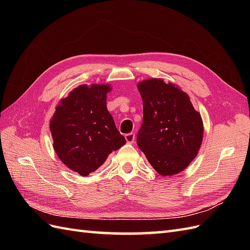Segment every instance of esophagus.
I'll list each match as a JSON object with an SVG mask.
<instances>
[{
  "instance_id": "34e87169",
  "label": "esophagus",
  "mask_w": 250,
  "mask_h": 250,
  "mask_svg": "<svg viewBox=\"0 0 250 250\" xmlns=\"http://www.w3.org/2000/svg\"><path fill=\"white\" fill-rule=\"evenodd\" d=\"M134 139H135V135H134V133H127V134H125V140H126V142L128 143V144H132L133 142H134Z\"/></svg>"
}]
</instances>
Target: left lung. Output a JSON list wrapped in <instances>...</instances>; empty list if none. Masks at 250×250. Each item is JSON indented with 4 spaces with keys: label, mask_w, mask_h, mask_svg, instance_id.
I'll list each match as a JSON object with an SVG mask.
<instances>
[{
    "label": "left lung",
    "mask_w": 250,
    "mask_h": 250,
    "mask_svg": "<svg viewBox=\"0 0 250 250\" xmlns=\"http://www.w3.org/2000/svg\"><path fill=\"white\" fill-rule=\"evenodd\" d=\"M143 123L137 143L154 170L171 176L185 170L197 155L203 123L190 97L178 86L151 78L138 84Z\"/></svg>",
    "instance_id": "1"
}]
</instances>
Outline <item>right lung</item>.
I'll return each mask as SVG.
<instances>
[{
  "label": "right lung",
  "mask_w": 250,
  "mask_h": 250,
  "mask_svg": "<svg viewBox=\"0 0 250 250\" xmlns=\"http://www.w3.org/2000/svg\"><path fill=\"white\" fill-rule=\"evenodd\" d=\"M110 90L109 84L79 85L60 100L50 121L57 156L81 176L96 171L126 143L107 110Z\"/></svg>",
  "instance_id": "obj_1"
}]
</instances>
